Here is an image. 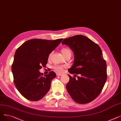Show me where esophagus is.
Listing matches in <instances>:
<instances>
[{"label":"esophagus","instance_id":"obj_1","mask_svg":"<svg viewBox=\"0 0 121 121\" xmlns=\"http://www.w3.org/2000/svg\"><path fill=\"white\" fill-rule=\"evenodd\" d=\"M56 75H57V76H61V75H62V74H61V73H57Z\"/></svg>","mask_w":121,"mask_h":121}]
</instances>
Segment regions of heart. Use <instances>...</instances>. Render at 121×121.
<instances>
[{
  "label": "heart",
  "instance_id": "1",
  "mask_svg": "<svg viewBox=\"0 0 121 121\" xmlns=\"http://www.w3.org/2000/svg\"><path fill=\"white\" fill-rule=\"evenodd\" d=\"M61 52L63 55V56H64V57L67 55H71L72 54V52L71 50L69 49L68 48H64L61 49ZM52 53H50L48 57V59L49 60L51 56H52ZM63 66H55L54 67V69H55V71H56L58 73H62L63 71Z\"/></svg>",
  "mask_w": 121,
  "mask_h": 121
}]
</instances>
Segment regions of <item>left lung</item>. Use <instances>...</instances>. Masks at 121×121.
I'll use <instances>...</instances> for the list:
<instances>
[{
  "instance_id": "obj_1",
  "label": "left lung",
  "mask_w": 121,
  "mask_h": 121,
  "mask_svg": "<svg viewBox=\"0 0 121 121\" xmlns=\"http://www.w3.org/2000/svg\"><path fill=\"white\" fill-rule=\"evenodd\" d=\"M62 44L70 48L74 56L73 64L68 69L74 77L68 74L67 91L76 103H90L101 93L107 79L106 63L102 51L98 44L81 35L67 38Z\"/></svg>"
}]
</instances>
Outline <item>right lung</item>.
I'll return each mask as SVG.
<instances>
[{
    "instance_id": "right-lung-1",
    "label": "right lung",
    "mask_w": 121,
    "mask_h": 121,
    "mask_svg": "<svg viewBox=\"0 0 121 121\" xmlns=\"http://www.w3.org/2000/svg\"><path fill=\"white\" fill-rule=\"evenodd\" d=\"M63 40L31 39L17 48L12 71L15 85L25 98L31 101L39 100L50 89L56 73L51 71L43 77L39 69L46 67L49 54Z\"/></svg>"
}]
</instances>
